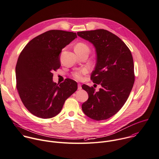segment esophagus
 <instances>
[{"label": "esophagus", "instance_id": "esophagus-1", "mask_svg": "<svg viewBox=\"0 0 159 159\" xmlns=\"http://www.w3.org/2000/svg\"><path fill=\"white\" fill-rule=\"evenodd\" d=\"M82 89V86H81V84H78V90H80Z\"/></svg>", "mask_w": 159, "mask_h": 159}]
</instances>
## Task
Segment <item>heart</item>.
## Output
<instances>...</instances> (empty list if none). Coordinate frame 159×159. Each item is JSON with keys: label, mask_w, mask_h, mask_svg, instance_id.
<instances>
[{"label": "heart", "mask_w": 159, "mask_h": 159, "mask_svg": "<svg viewBox=\"0 0 159 159\" xmlns=\"http://www.w3.org/2000/svg\"><path fill=\"white\" fill-rule=\"evenodd\" d=\"M89 50V47L88 46L83 43V42H79L76 44L75 46V50H79V51H82V50ZM87 73V69L86 68H84L80 70H77L75 72H74L72 74V77L78 81L82 80L84 79V76Z\"/></svg>", "instance_id": "heart-1"}]
</instances>
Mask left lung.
<instances>
[{
	"label": "left lung",
	"instance_id": "obj_1",
	"mask_svg": "<svg viewBox=\"0 0 159 159\" xmlns=\"http://www.w3.org/2000/svg\"><path fill=\"white\" fill-rule=\"evenodd\" d=\"M77 35L95 48L97 63L90 79L101 88L82 85L89 95L83 103L84 113L92 119L102 120L117 114L123 107L132 89L134 65L131 52L117 35L104 29L78 32Z\"/></svg>",
	"mask_w": 159,
	"mask_h": 159
}]
</instances>
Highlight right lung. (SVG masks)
Returning a JSON list of instances; mask_svg holds the SVG:
<instances>
[{
	"mask_svg": "<svg viewBox=\"0 0 159 159\" xmlns=\"http://www.w3.org/2000/svg\"><path fill=\"white\" fill-rule=\"evenodd\" d=\"M76 37L72 32L48 30L32 39L20 54L16 67V87L24 106L35 116H56L66 99L77 90V84L72 79L59 85L52 80V72L61 66L62 48Z\"/></svg>",
	"mask_w": 159,
	"mask_h": 159,
	"instance_id": "obj_1",
	"label": "right lung"
}]
</instances>
